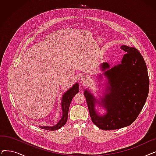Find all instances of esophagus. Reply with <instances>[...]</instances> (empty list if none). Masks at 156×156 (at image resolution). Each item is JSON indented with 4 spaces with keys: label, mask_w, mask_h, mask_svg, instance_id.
<instances>
[{
    "label": "esophagus",
    "mask_w": 156,
    "mask_h": 156,
    "mask_svg": "<svg viewBox=\"0 0 156 156\" xmlns=\"http://www.w3.org/2000/svg\"><path fill=\"white\" fill-rule=\"evenodd\" d=\"M81 81H82V82H84V81H86L88 80V77L86 75H82L81 76Z\"/></svg>",
    "instance_id": "34e87169"
}]
</instances>
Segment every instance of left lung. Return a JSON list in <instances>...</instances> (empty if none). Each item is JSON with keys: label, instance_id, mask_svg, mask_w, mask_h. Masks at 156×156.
I'll return each mask as SVG.
<instances>
[{"label": "left lung", "instance_id": "1", "mask_svg": "<svg viewBox=\"0 0 156 156\" xmlns=\"http://www.w3.org/2000/svg\"><path fill=\"white\" fill-rule=\"evenodd\" d=\"M121 48L126 53L121 64L108 71L105 69L110 68L108 63L101 64L108 80L107 93L101 100H97L87 89L84 91L93 123L104 130L120 129L132 124L142 111L149 94V75L142 55L135 47L124 45ZM97 103L107 111L104 115L96 111Z\"/></svg>", "mask_w": 156, "mask_h": 156}]
</instances>
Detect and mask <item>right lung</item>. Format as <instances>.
Returning <instances> with one entry per match:
<instances>
[{
	"label": "right lung",
	"instance_id": "right-lung-1",
	"mask_svg": "<svg viewBox=\"0 0 156 156\" xmlns=\"http://www.w3.org/2000/svg\"><path fill=\"white\" fill-rule=\"evenodd\" d=\"M79 92V85L78 83H75L73 86L70 88L68 91L66 92L62 97L61 101V108L62 111V115L59 120V121L57 123L52 126H40V128H42L47 130H57L61 127H62L66 123L68 120V111L69 108L71 104V102L73 99V97L75 96L78 92Z\"/></svg>",
	"mask_w": 156,
	"mask_h": 156
}]
</instances>
